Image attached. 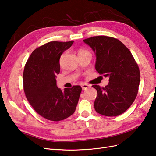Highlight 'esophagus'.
<instances>
[{
    "instance_id": "1",
    "label": "esophagus",
    "mask_w": 156,
    "mask_h": 156,
    "mask_svg": "<svg viewBox=\"0 0 156 156\" xmlns=\"http://www.w3.org/2000/svg\"><path fill=\"white\" fill-rule=\"evenodd\" d=\"M89 87H90V85H87V84H83V85H81V87H82V89H83V90L87 89L89 88Z\"/></svg>"
}]
</instances>
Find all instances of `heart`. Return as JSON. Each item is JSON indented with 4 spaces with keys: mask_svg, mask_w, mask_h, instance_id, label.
I'll return each mask as SVG.
<instances>
[{
    "mask_svg": "<svg viewBox=\"0 0 156 156\" xmlns=\"http://www.w3.org/2000/svg\"><path fill=\"white\" fill-rule=\"evenodd\" d=\"M86 52H88V51H86L85 49H79V51H78V55H80V54H82V53H86Z\"/></svg>",
    "mask_w": 156,
    "mask_h": 156,
    "instance_id": "b5f03b06",
    "label": "heart"
}]
</instances>
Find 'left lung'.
Returning a JSON list of instances; mask_svg holds the SVG:
<instances>
[{
	"label": "left lung",
	"mask_w": 156,
	"mask_h": 156,
	"mask_svg": "<svg viewBox=\"0 0 156 156\" xmlns=\"http://www.w3.org/2000/svg\"><path fill=\"white\" fill-rule=\"evenodd\" d=\"M96 55L95 69L109 77L105 87L93 85L98 91L95 111L105 116L124 113L136 99L140 81L139 67L130 51L118 39L95 36L83 40Z\"/></svg>",
	"instance_id": "left-lung-1"
}]
</instances>
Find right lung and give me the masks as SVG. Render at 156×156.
<instances>
[{"label":"right lung","instance_id":"1","mask_svg":"<svg viewBox=\"0 0 156 156\" xmlns=\"http://www.w3.org/2000/svg\"><path fill=\"white\" fill-rule=\"evenodd\" d=\"M74 41H51L31 53L23 72V87L33 108L48 120L58 122L75 112L81 87L75 85L64 91L57 86L56 75L60 72L59 59Z\"/></svg>","mask_w":156,"mask_h":156}]
</instances>
